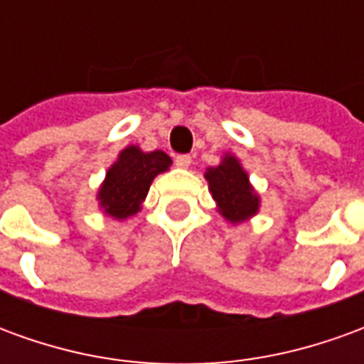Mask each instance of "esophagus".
<instances>
[{
    "mask_svg": "<svg viewBox=\"0 0 364 364\" xmlns=\"http://www.w3.org/2000/svg\"><path fill=\"white\" fill-rule=\"evenodd\" d=\"M191 156H187V154H181V156H177L175 158V164H177V167H181V169H187V167L191 166Z\"/></svg>",
    "mask_w": 364,
    "mask_h": 364,
    "instance_id": "obj_1",
    "label": "esophagus"
}]
</instances>
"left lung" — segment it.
<instances>
[{
    "label": "left lung",
    "instance_id": "1",
    "mask_svg": "<svg viewBox=\"0 0 364 364\" xmlns=\"http://www.w3.org/2000/svg\"><path fill=\"white\" fill-rule=\"evenodd\" d=\"M205 179L216 210L230 224H242L259 213V193L253 189L250 175L234 154L226 151L218 166L206 169Z\"/></svg>",
    "mask_w": 364,
    "mask_h": 364
}]
</instances>
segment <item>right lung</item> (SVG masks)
<instances>
[{"mask_svg": "<svg viewBox=\"0 0 364 364\" xmlns=\"http://www.w3.org/2000/svg\"><path fill=\"white\" fill-rule=\"evenodd\" d=\"M171 158L166 151H144L140 146L130 144L120 150L103 183L97 191L99 208L105 216L114 220H127L142 210V203L150 191L151 181L171 167Z\"/></svg>", "mask_w": 364, "mask_h": 364, "instance_id": "add662e5", "label": "right lung"}]
</instances>
